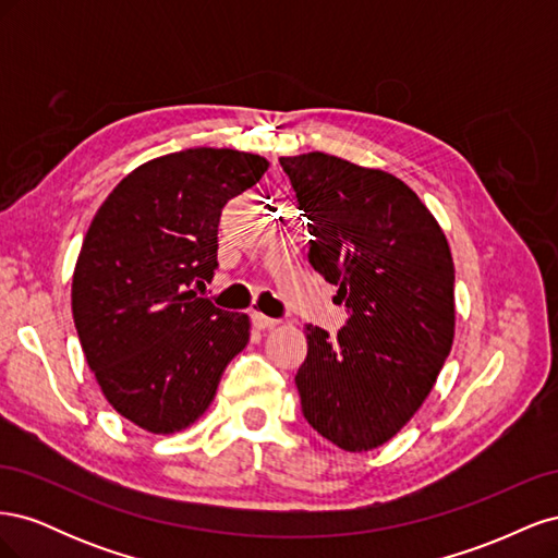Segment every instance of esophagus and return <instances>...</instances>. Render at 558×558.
Segmentation results:
<instances>
[{"label":"esophagus","mask_w":558,"mask_h":558,"mask_svg":"<svg viewBox=\"0 0 558 558\" xmlns=\"http://www.w3.org/2000/svg\"><path fill=\"white\" fill-rule=\"evenodd\" d=\"M251 320H253V326H256L258 330H272L279 324L277 318H269V316H265L260 312H251Z\"/></svg>","instance_id":"esophagus-1"}]
</instances>
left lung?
<instances>
[{"instance_id":"left-lung-1","label":"left lung","mask_w":558,"mask_h":558,"mask_svg":"<svg viewBox=\"0 0 558 558\" xmlns=\"http://www.w3.org/2000/svg\"><path fill=\"white\" fill-rule=\"evenodd\" d=\"M279 162L310 221V263L349 310L335 340L305 326L302 414L344 451L377 449L424 404L453 344L447 238L393 174L318 150Z\"/></svg>"}]
</instances>
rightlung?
Wrapping results in <instances>:
<instances>
[{
    "mask_svg": "<svg viewBox=\"0 0 558 558\" xmlns=\"http://www.w3.org/2000/svg\"><path fill=\"white\" fill-rule=\"evenodd\" d=\"M269 162L232 148H185L130 172L97 209L72 279V314L86 361L111 408L170 435L209 410L251 324L197 298L218 267L228 199Z\"/></svg>",
    "mask_w": 558,
    "mask_h": 558,
    "instance_id": "add662e5",
    "label": "right lung"
}]
</instances>
